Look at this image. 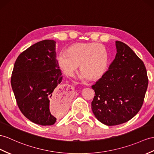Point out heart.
Segmentation results:
<instances>
[{"mask_svg":"<svg viewBox=\"0 0 154 154\" xmlns=\"http://www.w3.org/2000/svg\"><path fill=\"white\" fill-rule=\"evenodd\" d=\"M57 61L63 72L72 76L80 65L82 79L97 78L105 73L108 66V55L102 45L95 43H77L66 51L60 52Z\"/></svg>","mask_w":154,"mask_h":154,"instance_id":"obj_1","label":"heart"}]
</instances>
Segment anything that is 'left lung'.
<instances>
[{"instance_id":"1","label":"left lung","mask_w":154,"mask_h":154,"mask_svg":"<svg viewBox=\"0 0 154 154\" xmlns=\"http://www.w3.org/2000/svg\"><path fill=\"white\" fill-rule=\"evenodd\" d=\"M116 46L108 70L91 86L95 93L92 111L108 126L128 122L139 112L148 85L143 61L125 43L116 41Z\"/></svg>"}]
</instances>
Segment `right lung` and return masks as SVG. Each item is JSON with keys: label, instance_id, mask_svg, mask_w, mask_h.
I'll return each mask as SVG.
<instances>
[{"label": "right lung", "instance_id": "1", "mask_svg": "<svg viewBox=\"0 0 154 154\" xmlns=\"http://www.w3.org/2000/svg\"><path fill=\"white\" fill-rule=\"evenodd\" d=\"M55 41L44 40L32 45L18 56L11 85L20 110L30 121L51 125L56 117L50 110L53 103L59 117L69 106V89L61 88L63 75L56 59Z\"/></svg>", "mask_w": 154, "mask_h": 154}]
</instances>
